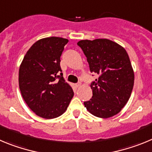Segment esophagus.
Here are the masks:
<instances>
[{"mask_svg": "<svg viewBox=\"0 0 152 152\" xmlns=\"http://www.w3.org/2000/svg\"><path fill=\"white\" fill-rule=\"evenodd\" d=\"M80 86H81V83H77V84L75 85L76 88H79V87H80Z\"/></svg>", "mask_w": 152, "mask_h": 152, "instance_id": "34e87169", "label": "esophagus"}]
</instances>
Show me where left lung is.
Masks as SVG:
<instances>
[{
	"instance_id": "left-lung-1",
	"label": "left lung",
	"mask_w": 152,
	"mask_h": 152,
	"mask_svg": "<svg viewBox=\"0 0 152 152\" xmlns=\"http://www.w3.org/2000/svg\"><path fill=\"white\" fill-rule=\"evenodd\" d=\"M87 57L90 71L98 78L91 83L92 97L84 102L88 112L100 118L116 115L130 98L134 72L126 50L106 39L77 43Z\"/></svg>"
}]
</instances>
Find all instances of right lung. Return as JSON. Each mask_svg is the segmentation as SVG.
Returning a JSON list of instances; mask_svg holds the SVG:
<instances>
[{
    "label": "right lung",
    "instance_id": "obj_1",
    "mask_svg": "<svg viewBox=\"0 0 152 152\" xmlns=\"http://www.w3.org/2000/svg\"><path fill=\"white\" fill-rule=\"evenodd\" d=\"M68 42L60 37L37 41L28 49L20 66L22 96L28 107L42 118L62 115L74 95L61 73V56Z\"/></svg>",
    "mask_w": 152,
    "mask_h": 152
}]
</instances>
